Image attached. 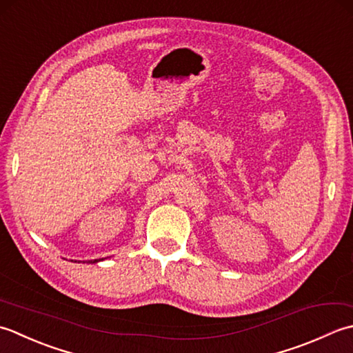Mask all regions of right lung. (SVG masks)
<instances>
[{
    "mask_svg": "<svg viewBox=\"0 0 353 353\" xmlns=\"http://www.w3.org/2000/svg\"><path fill=\"white\" fill-rule=\"evenodd\" d=\"M94 262H97V261H94Z\"/></svg>",
    "mask_w": 353,
    "mask_h": 353,
    "instance_id": "1",
    "label": "right lung"
}]
</instances>
